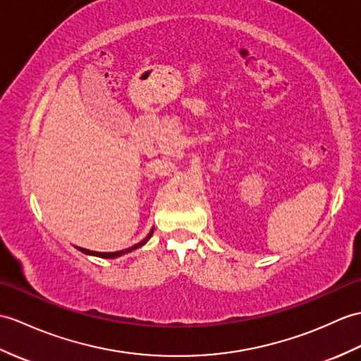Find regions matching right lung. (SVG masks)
I'll list each match as a JSON object with an SVG mask.
<instances>
[{"instance_id":"add662e5","label":"right lung","mask_w":361,"mask_h":361,"mask_svg":"<svg viewBox=\"0 0 361 361\" xmlns=\"http://www.w3.org/2000/svg\"><path fill=\"white\" fill-rule=\"evenodd\" d=\"M152 232H154V229L150 231V233L149 235L142 240V241H140L138 245H135V246H132V247H129V249H124V250H118V252H94V250H89V249H80L81 252H85V254H87V255H97V257H99V258H115V257H120V255H123V254H128V252H130V250H133V249H137V247H141L142 245H145V243L152 237Z\"/></svg>"}]
</instances>
